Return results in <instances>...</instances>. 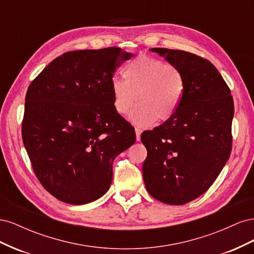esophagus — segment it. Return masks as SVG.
Instances as JSON below:
<instances>
[{"label": "esophagus", "instance_id": "34e87169", "mask_svg": "<svg viewBox=\"0 0 254 254\" xmlns=\"http://www.w3.org/2000/svg\"><path fill=\"white\" fill-rule=\"evenodd\" d=\"M141 133H142V130L140 128H135V139L137 142L141 140Z\"/></svg>", "mask_w": 254, "mask_h": 254}]
</instances>
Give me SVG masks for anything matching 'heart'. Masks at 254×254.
Instances as JSON below:
<instances>
[{"label":"heart","mask_w":254,"mask_h":254,"mask_svg":"<svg viewBox=\"0 0 254 254\" xmlns=\"http://www.w3.org/2000/svg\"><path fill=\"white\" fill-rule=\"evenodd\" d=\"M125 79L113 78L111 91L115 110L140 127L158 120L164 122L179 109L186 92L184 76L178 67L148 55L137 56L124 68Z\"/></svg>","instance_id":"1"}]
</instances>
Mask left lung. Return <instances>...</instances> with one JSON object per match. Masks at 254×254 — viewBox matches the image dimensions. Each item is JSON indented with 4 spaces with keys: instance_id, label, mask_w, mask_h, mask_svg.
I'll return each mask as SVG.
<instances>
[{
    "instance_id": "8db88e82",
    "label": "left lung",
    "mask_w": 254,
    "mask_h": 254,
    "mask_svg": "<svg viewBox=\"0 0 254 254\" xmlns=\"http://www.w3.org/2000/svg\"><path fill=\"white\" fill-rule=\"evenodd\" d=\"M179 68L186 92L174 117L141 141L146 190L167 204H186L207 190L229 160L234 104L231 91L209 60L180 50L150 49Z\"/></svg>"
}]
</instances>
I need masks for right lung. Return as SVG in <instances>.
I'll return each mask as SVG.
<instances>
[{
    "label": "right lung",
    "mask_w": 254,
    "mask_h": 254,
    "mask_svg": "<svg viewBox=\"0 0 254 254\" xmlns=\"http://www.w3.org/2000/svg\"><path fill=\"white\" fill-rule=\"evenodd\" d=\"M131 57L120 48L67 52L29 84L23 144L38 180L58 200L80 205L101 198L114 159L134 144L111 91L117 67Z\"/></svg>",
    "instance_id": "obj_1"
}]
</instances>
